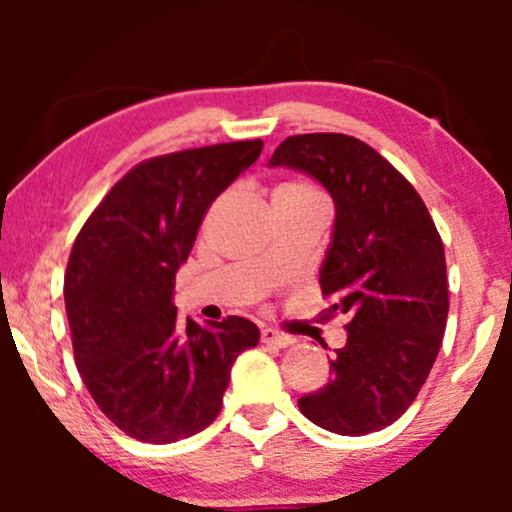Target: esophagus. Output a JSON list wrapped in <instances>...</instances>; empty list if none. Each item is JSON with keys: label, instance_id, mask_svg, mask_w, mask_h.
<instances>
[{"label": "esophagus", "instance_id": "esophagus-1", "mask_svg": "<svg viewBox=\"0 0 512 512\" xmlns=\"http://www.w3.org/2000/svg\"><path fill=\"white\" fill-rule=\"evenodd\" d=\"M261 340L265 342V345H275V347H291L293 342H296L291 335L279 333V331H275V328H263Z\"/></svg>", "mask_w": 512, "mask_h": 512}]
</instances>
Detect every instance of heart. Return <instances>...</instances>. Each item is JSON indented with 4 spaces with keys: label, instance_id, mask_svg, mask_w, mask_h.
<instances>
[{
    "label": "heart",
    "instance_id": "obj_1",
    "mask_svg": "<svg viewBox=\"0 0 512 512\" xmlns=\"http://www.w3.org/2000/svg\"><path fill=\"white\" fill-rule=\"evenodd\" d=\"M289 186H303V184H289Z\"/></svg>",
    "mask_w": 512,
    "mask_h": 512
}]
</instances>
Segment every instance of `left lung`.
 I'll return each instance as SVG.
<instances>
[{
    "instance_id": "obj_1",
    "label": "left lung",
    "mask_w": 512,
    "mask_h": 512,
    "mask_svg": "<svg viewBox=\"0 0 512 512\" xmlns=\"http://www.w3.org/2000/svg\"><path fill=\"white\" fill-rule=\"evenodd\" d=\"M268 165L317 179L335 205L319 284L328 314L349 319L347 342L331 380L298 408L340 436L380 431L415 401L443 342L450 303L436 223L410 181L356 137H289Z\"/></svg>"
}]
</instances>
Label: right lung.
I'll use <instances>...</instances> for the list:
<instances>
[{"instance_id":"1","label":"right lung","mask_w":512,"mask_h":512,"mask_svg":"<svg viewBox=\"0 0 512 512\" xmlns=\"http://www.w3.org/2000/svg\"><path fill=\"white\" fill-rule=\"evenodd\" d=\"M261 151L251 139L144 160L76 237L65 275L76 368L130 438L167 445L212 424L235 359L258 345L249 319L181 321L172 293L202 216Z\"/></svg>"}]
</instances>
